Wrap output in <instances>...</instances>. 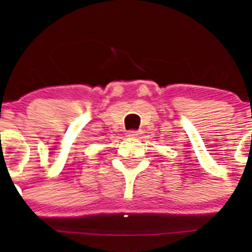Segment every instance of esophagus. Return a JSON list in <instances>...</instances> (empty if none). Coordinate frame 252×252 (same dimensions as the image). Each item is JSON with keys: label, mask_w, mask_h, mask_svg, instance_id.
<instances>
[{"label": "esophagus", "mask_w": 252, "mask_h": 252, "mask_svg": "<svg viewBox=\"0 0 252 252\" xmlns=\"http://www.w3.org/2000/svg\"><path fill=\"white\" fill-rule=\"evenodd\" d=\"M140 133H141V131L140 130H130V131H127V136L136 137V136H139Z\"/></svg>", "instance_id": "obj_1"}]
</instances>
